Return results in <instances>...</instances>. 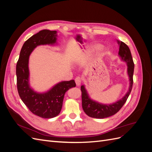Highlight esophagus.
I'll list each match as a JSON object with an SVG mask.
<instances>
[{
    "mask_svg": "<svg viewBox=\"0 0 152 152\" xmlns=\"http://www.w3.org/2000/svg\"><path fill=\"white\" fill-rule=\"evenodd\" d=\"M75 83L77 86H80L81 84V82H82V79L80 77H77L75 79Z\"/></svg>",
    "mask_w": 152,
    "mask_h": 152,
    "instance_id": "esophagus-1",
    "label": "esophagus"
}]
</instances>
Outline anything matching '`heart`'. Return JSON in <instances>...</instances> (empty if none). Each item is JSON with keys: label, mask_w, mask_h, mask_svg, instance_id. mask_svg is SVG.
<instances>
[{"label": "heart", "mask_w": 152, "mask_h": 152, "mask_svg": "<svg viewBox=\"0 0 152 152\" xmlns=\"http://www.w3.org/2000/svg\"><path fill=\"white\" fill-rule=\"evenodd\" d=\"M102 45L100 44H98V43H96V44H94L93 45H92L91 46V48L93 49V50H98L99 49H100L101 48H102ZM108 50L107 49H105L104 50V53L103 54H108Z\"/></svg>", "instance_id": "obj_1"}]
</instances>
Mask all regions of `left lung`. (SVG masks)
Wrapping results in <instances>:
<instances>
[{
	"label": "left lung",
	"mask_w": 152,
	"mask_h": 152,
	"mask_svg": "<svg viewBox=\"0 0 152 152\" xmlns=\"http://www.w3.org/2000/svg\"><path fill=\"white\" fill-rule=\"evenodd\" d=\"M119 45L118 56L121 60L125 61L127 65V74L129 79V87L127 93L124 97L119 99L115 103L112 104H102L91 99L87 91L83 85L80 87L82 91V105L84 112L90 117L96 118H104L117 113L126 101L129 96L133 84V73H134V64L132 60L131 50L127 45L122 41L117 40Z\"/></svg>",
	"instance_id": "8db88e82"
}]
</instances>
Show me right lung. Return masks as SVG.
I'll list each match as a JSON object with an SVG mask.
<instances>
[{
    "mask_svg": "<svg viewBox=\"0 0 152 152\" xmlns=\"http://www.w3.org/2000/svg\"><path fill=\"white\" fill-rule=\"evenodd\" d=\"M57 31L43 30L31 36L24 43L16 65L17 88L23 102L31 112L40 117L51 118L60 113L66 92L75 87L74 80L62 81L45 93H37L29 82V56L40 45H54L56 43Z\"/></svg>",
    "mask_w": 152,
    "mask_h": 152,
    "instance_id": "add662e5",
    "label": "right lung"
}]
</instances>
